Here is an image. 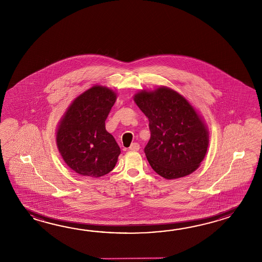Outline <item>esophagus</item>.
<instances>
[{"instance_id": "1", "label": "esophagus", "mask_w": 262, "mask_h": 262, "mask_svg": "<svg viewBox=\"0 0 262 262\" xmlns=\"http://www.w3.org/2000/svg\"><path fill=\"white\" fill-rule=\"evenodd\" d=\"M130 150H132V151H138L139 150V143H137V142H135V143H132V145L130 146Z\"/></svg>"}]
</instances>
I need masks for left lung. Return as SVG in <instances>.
Here are the masks:
<instances>
[{
	"mask_svg": "<svg viewBox=\"0 0 262 262\" xmlns=\"http://www.w3.org/2000/svg\"><path fill=\"white\" fill-rule=\"evenodd\" d=\"M134 101L149 120L150 138L144 151L151 168L167 180L194 172L209 147V130L199 112L166 86L141 90Z\"/></svg>",
	"mask_w": 262,
	"mask_h": 262,
	"instance_id": "8db88e82",
	"label": "left lung"
}]
</instances>
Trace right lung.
<instances>
[{
	"label": "right lung",
	"instance_id": "add662e5",
	"mask_svg": "<svg viewBox=\"0 0 262 262\" xmlns=\"http://www.w3.org/2000/svg\"><path fill=\"white\" fill-rule=\"evenodd\" d=\"M116 99L115 91L94 85L72 101L58 123L59 152L67 166L81 176H104L117 163L121 149L105 126Z\"/></svg>",
	"mask_w": 262,
	"mask_h": 262
}]
</instances>
